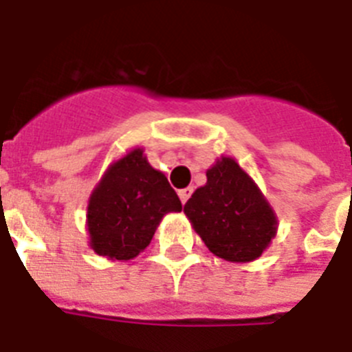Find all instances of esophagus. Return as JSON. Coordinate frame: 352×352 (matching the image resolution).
<instances>
[{
    "label": "esophagus",
    "mask_w": 352,
    "mask_h": 352,
    "mask_svg": "<svg viewBox=\"0 0 352 352\" xmlns=\"http://www.w3.org/2000/svg\"><path fill=\"white\" fill-rule=\"evenodd\" d=\"M192 195V189L191 187H186V189H179L178 191V197L179 200H182V204H186L187 200H189V197Z\"/></svg>",
    "instance_id": "1"
}]
</instances>
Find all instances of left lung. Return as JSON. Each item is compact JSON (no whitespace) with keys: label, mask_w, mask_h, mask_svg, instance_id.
<instances>
[{"label":"left lung","mask_w":352,"mask_h":352,"mask_svg":"<svg viewBox=\"0 0 352 352\" xmlns=\"http://www.w3.org/2000/svg\"><path fill=\"white\" fill-rule=\"evenodd\" d=\"M206 186L184 206L206 247L226 261L245 263L260 258L276 236V215L250 178L232 157L208 168Z\"/></svg>","instance_id":"1"}]
</instances>
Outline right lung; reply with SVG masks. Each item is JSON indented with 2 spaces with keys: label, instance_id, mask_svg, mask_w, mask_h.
<instances>
[{
  "label": "right lung",
  "instance_id": "1",
  "mask_svg": "<svg viewBox=\"0 0 352 352\" xmlns=\"http://www.w3.org/2000/svg\"><path fill=\"white\" fill-rule=\"evenodd\" d=\"M170 211H182L178 195L142 148H133L105 170L89 198L91 248L109 260H133Z\"/></svg>",
  "mask_w": 352,
  "mask_h": 352
}]
</instances>
